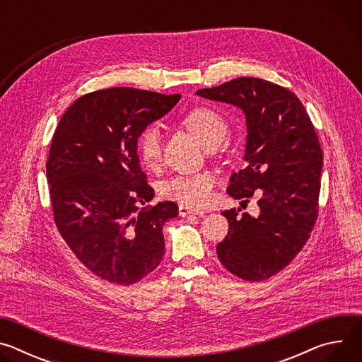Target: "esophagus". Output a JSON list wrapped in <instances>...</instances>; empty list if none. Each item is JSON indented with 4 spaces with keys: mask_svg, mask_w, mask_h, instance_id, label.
Returning a JSON list of instances; mask_svg holds the SVG:
<instances>
[{
    "mask_svg": "<svg viewBox=\"0 0 362 362\" xmlns=\"http://www.w3.org/2000/svg\"><path fill=\"white\" fill-rule=\"evenodd\" d=\"M202 214H203L202 211L194 209V208H190V206L179 204V216H182V218L189 216V215H202Z\"/></svg>",
    "mask_w": 362,
    "mask_h": 362,
    "instance_id": "obj_1",
    "label": "esophagus"
}]
</instances>
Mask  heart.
Here are the masks:
<instances>
[{"instance_id":"1","label":"heart","mask_w":362,"mask_h":362,"mask_svg":"<svg viewBox=\"0 0 362 362\" xmlns=\"http://www.w3.org/2000/svg\"><path fill=\"white\" fill-rule=\"evenodd\" d=\"M183 126L194 134L203 146L214 148L223 143L228 136V123L223 116L211 107H196L183 117ZM137 153L141 163L154 168L162 158V136L158 126L146 127L137 140ZM216 185L215 175L202 172L194 175L175 176L160 186V193L166 199L180 202L193 208L209 204Z\"/></svg>"}]
</instances>
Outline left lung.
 I'll list each match as a JSON object with an SVG mask.
<instances>
[{
	"label": "left lung",
	"mask_w": 362,
	"mask_h": 362,
	"mask_svg": "<svg viewBox=\"0 0 362 362\" xmlns=\"http://www.w3.org/2000/svg\"><path fill=\"white\" fill-rule=\"evenodd\" d=\"M196 94L245 113L246 166L232 175L228 193L243 202L259 196L257 216L222 212L229 232L218 257L240 279H268L300 252L318 216L324 156L314 124L291 90L262 78L239 77Z\"/></svg>",
	"instance_id": "1"
}]
</instances>
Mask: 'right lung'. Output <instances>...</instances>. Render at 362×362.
I'll use <instances>...</instances> for the list:
<instances>
[{
    "label": "right lung",
    "instance_id": "right-lung-1",
    "mask_svg": "<svg viewBox=\"0 0 362 362\" xmlns=\"http://www.w3.org/2000/svg\"><path fill=\"white\" fill-rule=\"evenodd\" d=\"M180 97L130 87L84 94L51 140L45 169L54 222L77 259L101 279L127 286L162 262L163 225L179 208L170 200L146 206L154 190L140 168L137 140Z\"/></svg>",
    "mask_w": 362,
    "mask_h": 362
}]
</instances>
